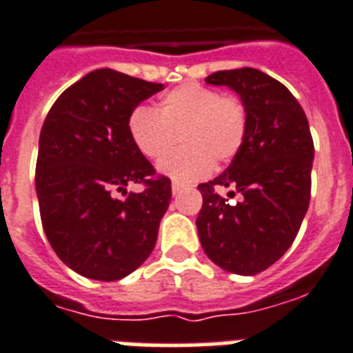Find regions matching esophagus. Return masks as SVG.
Returning <instances> with one entry per match:
<instances>
[{"instance_id": "obj_1", "label": "esophagus", "mask_w": 353, "mask_h": 353, "mask_svg": "<svg viewBox=\"0 0 353 353\" xmlns=\"http://www.w3.org/2000/svg\"><path fill=\"white\" fill-rule=\"evenodd\" d=\"M183 192V186L181 185H176V183H174V185H172V194L174 195H179Z\"/></svg>"}]
</instances>
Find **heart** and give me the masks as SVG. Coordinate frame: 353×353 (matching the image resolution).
Masks as SVG:
<instances>
[{
	"mask_svg": "<svg viewBox=\"0 0 353 353\" xmlns=\"http://www.w3.org/2000/svg\"><path fill=\"white\" fill-rule=\"evenodd\" d=\"M245 131L248 112L241 100L194 82L163 94L156 111L141 105L127 118L132 145L150 161L166 158L180 136L183 149L158 167L159 174L176 185L206 177L213 161H232L244 143Z\"/></svg>",
	"mask_w": 353,
	"mask_h": 353,
	"instance_id": "1",
	"label": "heart"
}]
</instances>
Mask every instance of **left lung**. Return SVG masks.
I'll use <instances>...</instances> for the list:
<instances>
[{
  "label": "left lung",
  "mask_w": 353,
  "mask_h": 353,
  "mask_svg": "<svg viewBox=\"0 0 353 353\" xmlns=\"http://www.w3.org/2000/svg\"><path fill=\"white\" fill-rule=\"evenodd\" d=\"M206 84L228 85L248 112L244 143L230 167L199 185L197 233L204 253L228 272L265 271L294 242L310 201L314 143L309 121L285 85L254 68L217 71ZM230 188L239 203L216 194Z\"/></svg>",
  "instance_id": "left-lung-1"
}]
</instances>
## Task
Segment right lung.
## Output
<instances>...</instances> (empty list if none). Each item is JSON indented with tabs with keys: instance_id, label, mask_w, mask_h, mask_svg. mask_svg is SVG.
Masks as SVG:
<instances>
[{
	"instance_id": "right-lung-1",
	"label": "right lung",
	"mask_w": 353,
	"mask_h": 353,
	"mask_svg": "<svg viewBox=\"0 0 353 353\" xmlns=\"http://www.w3.org/2000/svg\"><path fill=\"white\" fill-rule=\"evenodd\" d=\"M163 84L102 68L55 100L39 136L35 192L50 245L68 268L114 282L152 253L172 199L170 179L132 145L127 118ZM143 182L145 190L126 185Z\"/></svg>"
}]
</instances>
